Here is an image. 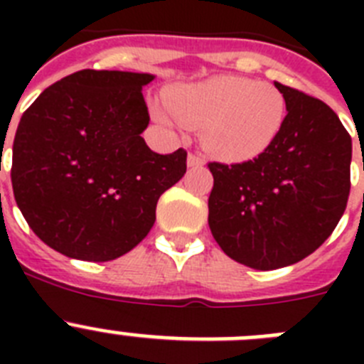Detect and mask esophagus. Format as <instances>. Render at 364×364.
<instances>
[{
	"label": "esophagus",
	"mask_w": 364,
	"mask_h": 364,
	"mask_svg": "<svg viewBox=\"0 0 364 364\" xmlns=\"http://www.w3.org/2000/svg\"><path fill=\"white\" fill-rule=\"evenodd\" d=\"M205 164L204 156L198 153H189L188 154V166L189 167H202Z\"/></svg>",
	"instance_id": "34e87169"
}]
</instances>
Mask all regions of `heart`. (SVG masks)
Returning <instances> with one entry per match:
<instances>
[{
	"instance_id": "heart-1",
	"label": "heart",
	"mask_w": 364,
	"mask_h": 364,
	"mask_svg": "<svg viewBox=\"0 0 364 364\" xmlns=\"http://www.w3.org/2000/svg\"><path fill=\"white\" fill-rule=\"evenodd\" d=\"M154 109L162 124L204 125L205 147L231 162L255 159L281 134L288 105L277 87L240 76H218L166 92Z\"/></svg>"
}]
</instances>
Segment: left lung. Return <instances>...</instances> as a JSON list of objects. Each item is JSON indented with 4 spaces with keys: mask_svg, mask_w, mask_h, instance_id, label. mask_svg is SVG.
<instances>
[{
    "mask_svg": "<svg viewBox=\"0 0 364 364\" xmlns=\"http://www.w3.org/2000/svg\"><path fill=\"white\" fill-rule=\"evenodd\" d=\"M288 114L255 159L210 162L211 233L244 266L277 269L314 253L336 230L350 195L352 138L323 100L275 82Z\"/></svg>",
    "mask_w": 364,
    "mask_h": 364,
    "instance_id": "1",
    "label": "left lung"
}]
</instances>
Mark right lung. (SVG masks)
<instances>
[{
    "label": "right lung",
    "instance_id": "obj_1",
    "mask_svg": "<svg viewBox=\"0 0 364 364\" xmlns=\"http://www.w3.org/2000/svg\"><path fill=\"white\" fill-rule=\"evenodd\" d=\"M151 74L83 69L47 87L12 146V189L31 230L70 259L105 262L149 233L160 195L184 176L188 151L159 154L142 87Z\"/></svg>",
    "mask_w": 364,
    "mask_h": 364
}]
</instances>
